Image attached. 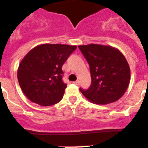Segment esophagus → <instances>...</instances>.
Returning <instances> with one entry per match:
<instances>
[{
	"instance_id": "34e87169",
	"label": "esophagus",
	"mask_w": 148,
	"mask_h": 148,
	"mask_svg": "<svg viewBox=\"0 0 148 148\" xmlns=\"http://www.w3.org/2000/svg\"><path fill=\"white\" fill-rule=\"evenodd\" d=\"M75 84H76V85H79V84H80V81L77 80L76 82H75Z\"/></svg>"
}]
</instances>
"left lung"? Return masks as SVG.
I'll return each mask as SVG.
<instances>
[{"instance_id":"1","label":"left lung","mask_w":148,"mask_h":148,"mask_svg":"<svg viewBox=\"0 0 148 148\" xmlns=\"http://www.w3.org/2000/svg\"><path fill=\"white\" fill-rule=\"evenodd\" d=\"M90 65L92 83L87 90L80 89L87 100L108 104L120 99L127 89L130 70L124 55L111 46L90 44L78 46Z\"/></svg>"}]
</instances>
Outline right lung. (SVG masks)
I'll return each instance as SVG.
<instances>
[{"mask_svg":"<svg viewBox=\"0 0 148 148\" xmlns=\"http://www.w3.org/2000/svg\"><path fill=\"white\" fill-rule=\"evenodd\" d=\"M67 44H43L23 57L18 69L22 91L31 101L51 106L62 99L66 84L62 81L63 64L76 49Z\"/></svg>","mask_w":148,"mask_h":148,"instance_id":"add662e5","label":"right lung"}]
</instances>
